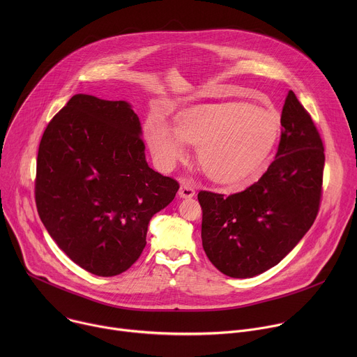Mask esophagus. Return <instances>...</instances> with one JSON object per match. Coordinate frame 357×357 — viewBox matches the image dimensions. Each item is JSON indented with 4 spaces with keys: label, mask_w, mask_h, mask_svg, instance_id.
<instances>
[{
    "label": "esophagus",
    "mask_w": 357,
    "mask_h": 357,
    "mask_svg": "<svg viewBox=\"0 0 357 357\" xmlns=\"http://www.w3.org/2000/svg\"><path fill=\"white\" fill-rule=\"evenodd\" d=\"M178 195L182 199H190V197L195 196V190H193V188L189 183H182L181 188H179Z\"/></svg>",
    "instance_id": "1"
}]
</instances>
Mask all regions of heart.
I'll return each instance as SVG.
<instances>
[{"mask_svg":"<svg viewBox=\"0 0 357 357\" xmlns=\"http://www.w3.org/2000/svg\"><path fill=\"white\" fill-rule=\"evenodd\" d=\"M281 131L277 113L244 105L196 107L176 117L175 132L165 124L146 127L145 139L158 164L169 169L185 144L197 146V162L215 183L243 186L268 167Z\"/></svg>","mask_w":357,"mask_h":357,"instance_id":"b5f03b06","label":"heart"}]
</instances>
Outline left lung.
Masks as SVG:
<instances>
[{"label":"left lung","mask_w":357,"mask_h":357,"mask_svg":"<svg viewBox=\"0 0 357 357\" xmlns=\"http://www.w3.org/2000/svg\"><path fill=\"white\" fill-rule=\"evenodd\" d=\"M281 139L267 172L245 190H200L202 245L225 275L251 278L277 266L314 225L322 195L324 144L292 90Z\"/></svg>","instance_id":"left-lung-1"}]
</instances>
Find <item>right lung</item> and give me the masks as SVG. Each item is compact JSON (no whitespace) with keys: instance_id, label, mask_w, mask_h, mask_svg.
<instances>
[{"instance_id":"obj_1","label":"right lung","mask_w":357,"mask_h":357,"mask_svg":"<svg viewBox=\"0 0 357 357\" xmlns=\"http://www.w3.org/2000/svg\"><path fill=\"white\" fill-rule=\"evenodd\" d=\"M141 135L127 101L75 94L39 144V218L66 256L98 277L119 275L138 260L151 218L179 189L148 167Z\"/></svg>"}]
</instances>
